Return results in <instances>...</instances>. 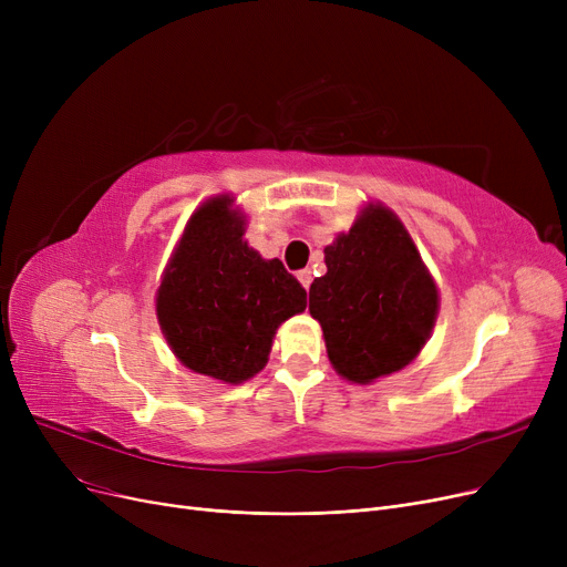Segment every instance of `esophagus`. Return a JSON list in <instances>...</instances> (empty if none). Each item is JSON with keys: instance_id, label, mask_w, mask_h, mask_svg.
I'll return each mask as SVG.
<instances>
[{"instance_id": "obj_1", "label": "esophagus", "mask_w": 567, "mask_h": 567, "mask_svg": "<svg viewBox=\"0 0 567 567\" xmlns=\"http://www.w3.org/2000/svg\"><path fill=\"white\" fill-rule=\"evenodd\" d=\"M296 278H299V282H301L306 289H310V285H312V271H310V268H303V271L296 274Z\"/></svg>"}]
</instances>
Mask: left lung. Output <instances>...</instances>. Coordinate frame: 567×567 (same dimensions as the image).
I'll list each match as a JSON object with an SVG mask.
<instances>
[{
    "label": "left lung",
    "instance_id": "1",
    "mask_svg": "<svg viewBox=\"0 0 567 567\" xmlns=\"http://www.w3.org/2000/svg\"><path fill=\"white\" fill-rule=\"evenodd\" d=\"M323 261L329 271L310 285V315L336 372L370 383L409 365L434 329L439 289L402 220L368 204L323 248Z\"/></svg>",
    "mask_w": 567,
    "mask_h": 567
}]
</instances>
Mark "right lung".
<instances>
[{
	"label": "right lung",
	"mask_w": 567,
	"mask_h": 567,
	"mask_svg": "<svg viewBox=\"0 0 567 567\" xmlns=\"http://www.w3.org/2000/svg\"><path fill=\"white\" fill-rule=\"evenodd\" d=\"M246 216L234 197L206 199L190 216L165 268L156 315L188 370L244 383L264 370L278 326L308 306V293L280 259L244 241Z\"/></svg>",
	"instance_id": "right-lung-1"
}]
</instances>
